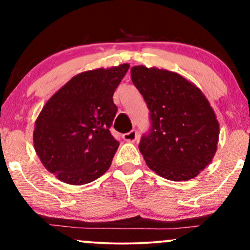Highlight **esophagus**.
I'll return each mask as SVG.
<instances>
[{
	"label": "esophagus",
	"mask_w": 250,
	"mask_h": 250,
	"mask_svg": "<svg viewBox=\"0 0 250 250\" xmlns=\"http://www.w3.org/2000/svg\"><path fill=\"white\" fill-rule=\"evenodd\" d=\"M137 139H139V134H137L136 130H131L129 131V133L123 135V140L128 142H134L136 141Z\"/></svg>",
	"instance_id": "esophagus-1"
}]
</instances>
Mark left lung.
<instances>
[{
    "mask_svg": "<svg viewBox=\"0 0 250 250\" xmlns=\"http://www.w3.org/2000/svg\"><path fill=\"white\" fill-rule=\"evenodd\" d=\"M130 74L150 110V133L139 145L147 166L170 181L196 177L219 142V121L207 97L173 71L135 65Z\"/></svg>",
    "mask_w": 250,
    "mask_h": 250,
    "instance_id": "8db88e82",
    "label": "left lung"
}]
</instances>
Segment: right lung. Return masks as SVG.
I'll return each mask as SVG.
<instances>
[{
	"instance_id": "obj_1",
	"label": "right lung",
	"mask_w": 250,
	"mask_h": 250,
	"mask_svg": "<svg viewBox=\"0 0 250 250\" xmlns=\"http://www.w3.org/2000/svg\"><path fill=\"white\" fill-rule=\"evenodd\" d=\"M128 69L123 63L77 74L43 105L35 121L34 148L56 179L81 186L110 167L119 148L109 131L117 111L113 95Z\"/></svg>"
}]
</instances>
